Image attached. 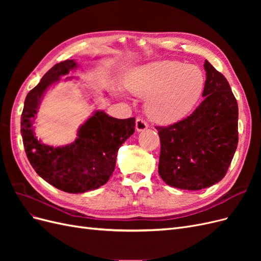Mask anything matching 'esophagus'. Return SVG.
I'll return each mask as SVG.
<instances>
[{
    "label": "esophagus",
    "mask_w": 261,
    "mask_h": 261,
    "mask_svg": "<svg viewBox=\"0 0 261 261\" xmlns=\"http://www.w3.org/2000/svg\"><path fill=\"white\" fill-rule=\"evenodd\" d=\"M147 128H148L147 122H146L145 120H143V118L138 117L137 120H136V129H137L138 132H143V130L147 129Z\"/></svg>",
    "instance_id": "1"
}]
</instances>
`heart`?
<instances>
[{"label": "heart", "mask_w": 261, "mask_h": 261, "mask_svg": "<svg viewBox=\"0 0 261 261\" xmlns=\"http://www.w3.org/2000/svg\"><path fill=\"white\" fill-rule=\"evenodd\" d=\"M206 78L201 69L178 61H159L138 67L126 83L153 121L172 124L185 117L200 99Z\"/></svg>", "instance_id": "heart-1"}]
</instances>
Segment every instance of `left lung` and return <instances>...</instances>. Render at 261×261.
I'll use <instances>...</instances> for the list:
<instances>
[{
  "label": "left lung",
  "mask_w": 261,
  "mask_h": 261,
  "mask_svg": "<svg viewBox=\"0 0 261 261\" xmlns=\"http://www.w3.org/2000/svg\"><path fill=\"white\" fill-rule=\"evenodd\" d=\"M201 103L184 120L155 126L159 174L170 186L199 191L222 179L239 144V107L226 78L204 61Z\"/></svg>",
  "instance_id": "8db88e82"
}]
</instances>
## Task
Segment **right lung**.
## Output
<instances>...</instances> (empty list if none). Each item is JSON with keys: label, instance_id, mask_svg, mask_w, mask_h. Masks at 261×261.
I'll use <instances>...</instances> for the list:
<instances>
[{"label": "right lung", "instance_id": "add662e5", "mask_svg": "<svg viewBox=\"0 0 261 261\" xmlns=\"http://www.w3.org/2000/svg\"><path fill=\"white\" fill-rule=\"evenodd\" d=\"M76 66L74 60H66L49 69L28 92L20 121L22 143L31 167L49 184L70 194L105 185L114 171L118 148L135 132V117L120 120L97 111L80 128L73 144L53 148L36 138L31 125L42 94Z\"/></svg>", "mask_w": 261, "mask_h": 261}]
</instances>
